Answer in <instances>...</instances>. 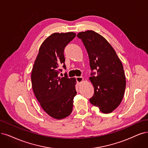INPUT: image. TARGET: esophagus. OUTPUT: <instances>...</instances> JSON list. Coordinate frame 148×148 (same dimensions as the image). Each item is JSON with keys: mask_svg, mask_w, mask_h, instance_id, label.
Here are the masks:
<instances>
[{"mask_svg": "<svg viewBox=\"0 0 148 148\" xmlns=\"http://www.w3.org/2000/svg\"><path fill=\"white\" fill-rule=\"evenodd\" d=\"M76 80H77V82L78 83H81L82 82L83 80H84V77H76Z\"/></svg>", "mask_w": 148, "mask_h": 148, "instance_id": "1", "label": "esophagus"}]
</instances>
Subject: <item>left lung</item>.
Segmentation results:
<instances>
[{
	"mask_svg": "<svg viewBox=\"0 0 148 148\" xmlns=\"http://www.w3.org/2000/svg\"><path fill=\"white\" fill-rule=\"evenodd\" d=\"M77 37L82 41L88 52L91 70L89 78L95 88L90 99L92 106L103 113H110L121 102L126 85L123 66L117 54L105 38L92 30L79 32Z\"/></svg>",
	"mask_w": 148,
	"mask_h": 148,
	"instance_id": "1",
	"label": "left lung"
}]
</instances>
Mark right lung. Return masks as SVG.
<instances>
[{"label":"right lung","instance_id":"obj_1","mask_svg":"<svg viewBox=\"0 0 148 148\" xmlns=\"http://www.w3.org/2000/svg\"><path fill=\"white\" fill-rule=\"evenodd\" d=\"M74 32L53 33L43 41L33 66L32 89L42 108L57 119L68 116L73 111L75 78L59 77L63 66L66 69L64 49L75 38Z\"/></svg>","mask_w":148,"mask_h":148}]
</instances>
